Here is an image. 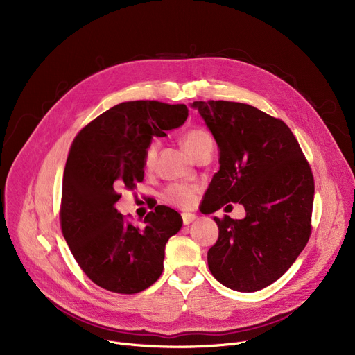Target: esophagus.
Returning a JSON list of instances; mask_svg holds the SVG:
<instances>
[{"instance_id":"34e87169","label":"esophagus","mask_w":355,"mask_h":355,"mask_svg":"<svg viewBox=\"0 0 355 355\" xmlns=\"http://www.w3.org/2000/svg\"><path fill=\"white\" fill-rule=\"evenodd\" d=\"M181 217H182L184 226H189L190 223H193V221L197 218V216H196V214H191V213H182Z\"/></svg>"}]
</instances>
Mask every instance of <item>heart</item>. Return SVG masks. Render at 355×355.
<instances>
[{
	"mask_svg": "<svg viewBox=\"0 0 355 355\" xmlns=\"http://www.w3.org/2000/svg\"><path fill=\"white\" fill-rule=\"evenodd\" d=\"M206 144H213V139L207 130H204L201 128H193L189 130V132H185V135L182 137V145L185 148V151H187L191 157ZM157 153H158L157 142H151L146 146L145 154H144V166L146 170H151L154 166ZM197 193H198L197 185L175 182V184H170L164 190V200L177 207H189L194 202Z\"/></svg>",
	"mask_w": 355,
	"mask_h": 355,
	"instance_id": "heart-1",
	"label": "heart"
}]
</instances>
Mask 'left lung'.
Segmentation results:
<instances>
[{"label":"left lung","instance_id":"1","mask_svg":"<svg viewBox=\"0 0 355 355\" xmlns=\"http://www.w3.org/2000/svg\"><path fill=\"white\" fill-rule=\"evenodd\" d=\"M193 106L220 148V170L202 213L227 202L246 210L243 220L214 217L218 239L207 253L209 269L233 291L263 289L292 266L309 240L315 191L309 162L289 126L254 106L227 101Z\"/></svg>","mask_w":355,"mask_h":355}]
</instances>
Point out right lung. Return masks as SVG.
Listing matches in <instances>:
<instances>
[{
    "mask_svg": "<svg viewBox=\"0 0 355 355\" xmlns=\"http://www.w3.org/2000/svg\"><path fill=\"white\" fill-rule=\"evenodd\" d=\"M187 116L185 105L123 102L89 122L71 142L60 226L80 269L106 291L138 293L162 273L165 245L180 232L181 216L157 206L139 229L118 213L115 202L144 180V154L153 137H165Z\"/></svg>",
    "mask_w": 355,
    "mask_h": 355,
    "instance_id": "add662e5",
    "label": "right lung"
}]
</instances>
